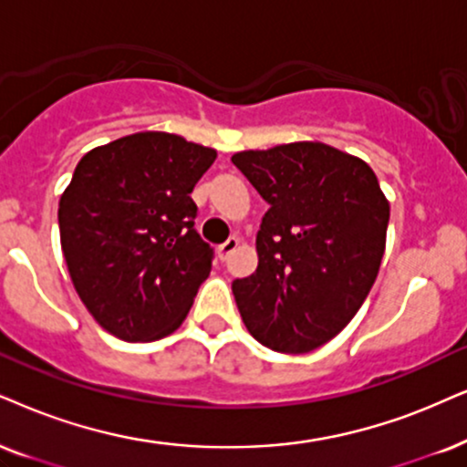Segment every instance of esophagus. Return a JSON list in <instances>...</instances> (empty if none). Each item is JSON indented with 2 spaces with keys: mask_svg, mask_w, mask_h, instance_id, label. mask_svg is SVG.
I'll use <instances>...</instances> for the list:
<instances>
[{
  "mask_svg": "<svg viewBox=\"0 0 467 467\" xmlns=\"http://www.w3.org/2000/svg\"><path fill=\"white\" fill-rule=\"evenodd\" d=\"M239 247V239L237 237H230L228 241H223V244L217 247V254H220V258L222 261H226V258L230 256V254H233L234 250H237Z\"/></svg>",
  "mask_w": 467,
  "mask_h": 467,
  "instance_id": "obj_1",
  "label": "esophagus"
}]
</instances>
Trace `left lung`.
Listing matches in <instances>:
<instances>
[{"instance_id": "obj_1", "label": "left lung", "mask_w": 467, "mask_h": 467, "mask_svg": "<svg viewBox=\"0 0 467 467\" xmlns=\"http://www.w3.org/2000/svg\"><path fill=\"white\" fill-rule=\"evenodd\" d=\"M233 163L269 204L258 267L233 282L261 345L308 353L356 317L386 250L390 204L362 159L318 141L244 150Z\"/></svg>"}]
</instances>
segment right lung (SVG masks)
I'll return each instance as SVG.
<instances>
[{"label": "right lung", "mask_w": 467, "mask_h": 467, "mask_svg": "<svg viewBox=\"0 0 467 467\" xmlns=\"http://www.w3.org/2000/svg\"><path fill=\"white\" fill-rule=\"evenodd\" d=\"M217 152L144 131L77 163L57 222L75 291L109 334L150 342L185 321L209 277L213 247L193 228L190 193Z\"/></svg>", "instance_id": "right-lung-1"}]
</instances>
